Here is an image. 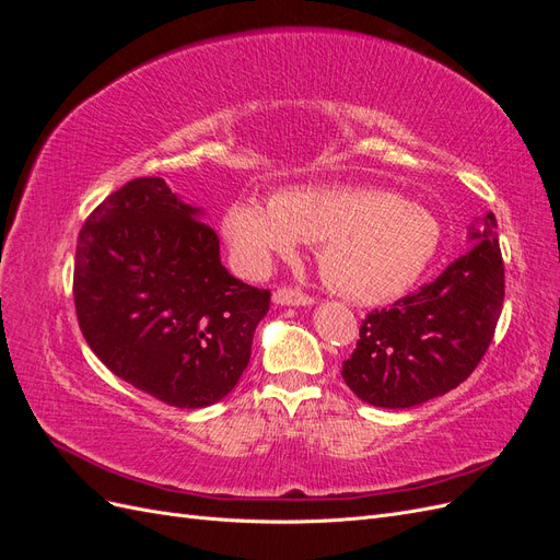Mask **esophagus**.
<instances>
[{"mask_svg": "<svg viewBox=\"0 0 560 560\" xmlns=\"http://www.w3.org/2000/svg\"><path fill=\"white\" fill-rule=\"evenodd\" d=\"M273 301L280 303V306H313L315 303L311 294L296 290V287H280V290L273 292Z\"/></svg>", "mask_w": 560, "mask_h": 560, "instance_id": "34e87169", "label": "esophagus"}]
</instances>
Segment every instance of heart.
Segmentation results:
<instances>
[{"mask_svg": "<svg viewBox=\"0 0 560 560\" xmlns=\"http://www.w3.org/2000/svg\"><path fill=\"white\" fill-rule=\"evenodd\" d=\"M224 231L233 257L266 273L301 241L317 243L319 273L336 292L378 303L404 294L434 259L442 226L432 212L366 186H303L273 200H233Z\"/></svg>", "mask_w": 560, "mask_h": 560, "instance_id": "1", "label": "heart"}]
</instances>
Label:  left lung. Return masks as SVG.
I'll return each mask as SVG.
<instances>
[{
    "label": "left lung",
    "instance_id": "left-lung-1",
    "mask_svg": "<svg viewBox=\"0 0 560 560\" xmlns=\"http://www.w3.org/2000/svg\"><path fill=\"white\" fill-rule=\"evenodd\" d=\"M471 238L479 245L434 282L362 319L360 341L341 371L362 401L409 409L446 395L479 366L504 303V261L493 212L479 219Z\"/></svg>",
    "mask_w": 560,
    "mask_h": 560
}]
</instances>
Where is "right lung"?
Returning <instances> with one entry per match:
<instances>
[{
	"label": "right lung",
	"instance_id": "obj_1",
	"mask_svg": "<svg viewBox=\"0 0 560 560\" xmlns=\"http://www.w3.org/2000/svg\"><path fill=\"white\" fill-rule=\"evenodd\" d=\"M72 290L100 362L177 409L231 393L270 306L268 290L222 266L217 233L161 177L124 184L89 214Z\"/></svg>",
	"mask_w": 560,
	"mask_h": 560
}]
</instances>
